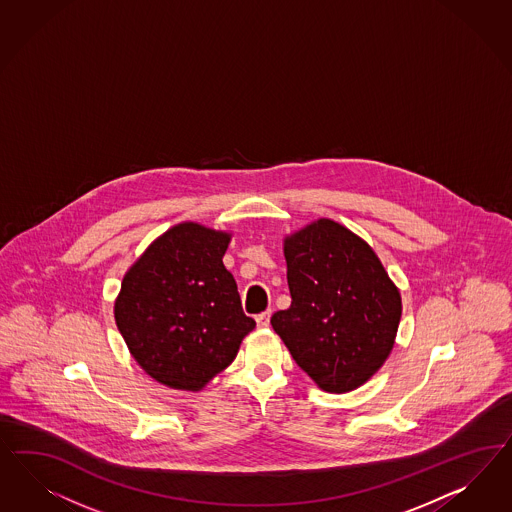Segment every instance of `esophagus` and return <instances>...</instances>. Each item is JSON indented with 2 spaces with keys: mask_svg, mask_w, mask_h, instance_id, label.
Wrapping results in <instances>:
<instances>
[{
  "mask_svg": "<svg viewBox=\"0 0 512 512\" xmlns=\"http://www.w3.org/2000/svg\"><path fill=\"white\" fill-rule=\"evenodd\" d=\"M269 318H271V311H265V313L258 314V316H256V324H258V328H267V326H269Z\"/></svg>",
  "mask_w": 512,
  "mask_h": 512,
  "instance_id": "esophagus-1",
  "label": "esophagus"
}]
</instances>
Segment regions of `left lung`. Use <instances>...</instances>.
<instances>
[{
  "label": "left lung",
  "mask_w": 512,
  "mask_h": 512,
  "mask_svg": "<svg viewBox=\"0 0 512 512\" xmlns=\"http://www.w3.org/2000/svg\"><path fill=\"white\" fill-rule=\"evenodd\" d=\"M292 305L271 326L297 365L326 392L371 379L396 341L401 296L362 237L320 218L284 239Z\"/></svg>",
  "instance_id": "left-lung-1"
}]
</instances>
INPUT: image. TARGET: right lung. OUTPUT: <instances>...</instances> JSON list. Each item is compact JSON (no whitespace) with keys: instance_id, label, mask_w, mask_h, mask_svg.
Instances as JSON below:
<instances>
[{"instance_id":"obj_1","label":"right lung","mask_w":512,"mask_h":512,"mask_svg":"<svg viewBox=\"0 0 512 512\" xmlns=\"http://www.w3.org/2000/svg\"><path fill=\"white\" fill-rule=\"evenodd\" d=\"M230 239L226 231L182 222L124 275L116 326L135 362L164 386L198 392L256 328L222 262Z\"/></svg>"}]
</instances>
